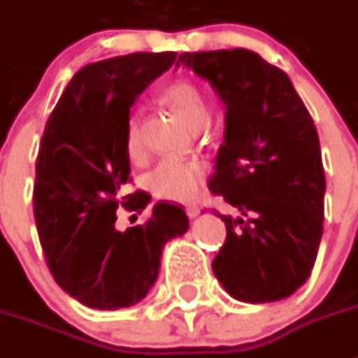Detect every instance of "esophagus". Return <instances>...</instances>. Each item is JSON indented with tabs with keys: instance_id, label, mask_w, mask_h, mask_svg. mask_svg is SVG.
<instances>
[{
	"instance_id": "34e87169",
	"label": "esophagus",
	"mask_w": 358,
	"mask_h": 358,
	"mask_svg": "<svg viewBox=\"0 0 358 358\" xmlns=\"http://www.w3.org/2000/svg\"><path fill=\"white\" fill-rule=\"evenodd\" d=\"M199 212H201L199 204H188V206H186V213H188V217H190V219H194V217L199 215Z\"/></svg>"
}]
</instances>
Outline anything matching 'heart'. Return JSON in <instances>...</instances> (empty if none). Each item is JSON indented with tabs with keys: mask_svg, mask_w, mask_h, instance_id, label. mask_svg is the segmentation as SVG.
<instances>
[{
	"mask_svg": "<svg viewBox=\"0 0 358 358\" xmlns=\"http://www.w3.org/2000/svg\"><path fill=\"white\" fill-rule=\"evenodd\" d=\"M164 101L195 130L208 127L210 117H212L208 97L203 88L190 79H179V81L168 85L164 90ZM124 146H127L130 157H137L143 152L139 114H132L128 117ZM204 176H206V166L203 161L164 157L150 170L146 176V185H148L150 192L157 197L186 201L197 194L201 182L204 181Z\"/></svg>",
	"mask_w": 358,
	"mask_h": 358,
	"instance_id": "obj_1",
	"label": "heart"
}]
</instances>
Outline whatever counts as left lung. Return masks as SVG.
<instances>
[{
  "label": "left lung",
  "mask_w": 358,
  "mask_h": 358,
  "mask_svg": "<svg viewBox=\"0 0 358 358\" xmlns=\"http://www.w3.org/2000/svg\"><path fill=\"white\" fill-rule=\"evenodd\" d=\"M226 106L224 143L210 192L239 210L212 262L231 297L275 302L306 282L324 230L326 177L310 112L277 66L246 48L185 52Z\"/></svg>",
  "instance_id": "8db88e82"
}]
</instances>
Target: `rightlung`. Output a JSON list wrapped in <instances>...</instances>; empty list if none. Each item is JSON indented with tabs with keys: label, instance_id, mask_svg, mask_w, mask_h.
Masks as SVG:
<instances>
[{
	"label": "right lung",
	"instance_id": "add662e5",
	"mask_svg": "<svg viewBox=\"0 0 358 358\" xmlns=\"http://www.w3.org/2000/svg\"><path fill=\"white\" fill-rule=\"evenodd\" d=\"M176 52H136L76 72L39 145L34 217L54 280L94 310L134 306L154 286L166 241L188 230L179 204L157 203L145 224L119 231V208L141 213L124 146L137 96L173 65Z\"/></svg>",
	"mask_w": 358,
	"mask_h": 358
}]
</instances>
